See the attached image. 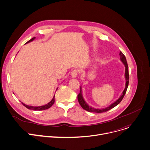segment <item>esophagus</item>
<instances>
[{"mask_svg": "<svg viewBox=\"0 0 150 150\" xmlns=\"http://www.w3.org/2000/svg\"><path fill=\"white\" fill-rule=\"evenodd\" d=\"M79 74V70H74L72 71L71 73V76L73 77V78H76L77 75Z\"/></svg>", "mask_w": 150, "mask_h": 150, "instance_id": "obj_1", "label": "esophagus"}]
</instances>
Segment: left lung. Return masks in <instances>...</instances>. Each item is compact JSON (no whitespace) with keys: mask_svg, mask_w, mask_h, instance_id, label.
<instances>
[{"mask_svg":"<svg viewBox=\"0 0 150 150\" xmlns=\"http://www.w3.org/2000/svg\"><path fill=\"white\" fill-rule=\"evenodd\" d=\"M120 56V60L123 63V64L125 66V79H126V85H125V88L124 89V91L122 92V94L121 95V96H120V98L117 99L115 102H114L113 103H112L110 105H109L108 107L104 108H101V109H98V108H95L93 107H92L91 106H89L85 101V99L83 97L82 95V92H81V88L80 87V92L79 93V94L77 96V99H78V101L80 104V105H81V107L83 108L84 110L89 111V112H97V113H100V112H106L111 109H112V108L115 107L116 105H117L123 99L127 87H128V85H129V69H128V65H127V61L126 59L125 56L124 55V54L120 51V54H119Z\"/></svg>","mask_w":150,"mask_h":150,"instance_id":"left-lung-1","label":"left lung"}]
</instances>
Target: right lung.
Instances as JSON below:
<instances>
[{"mask_svg": "<svg viewBox=\"0 0 150 150\" xmlns=\"http://www.w3.org/2000/svg\"><path fill=\"white\" fill-rule=\"evenodd\" d=\"M36 38H32L31 39H30V40H28L26 43H28L30 42H32L33 40H35ZM58 89V88H57ZM55 102V95L54 96L52 100L50 101L49 103H47V104L46 105H42V106H38V107H34V106H31V105H25V104H24L23 103H21L23 104V105L26 108H27L29 110H35V111H40V110H46V109H48L50 107H51L52 105L54 104Z\"/></svg>", "mask_w": 150, "mask_h": 150, "instance_id": "1", "label": "right lung"}]
</instances>
